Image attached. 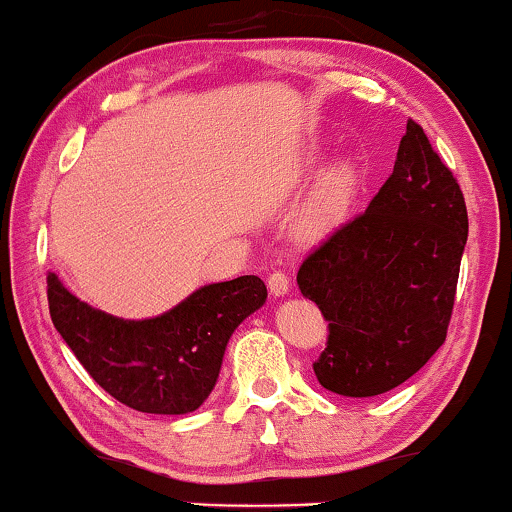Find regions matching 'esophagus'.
Returning <instances> with one entry per match:
<instances>
[{"instance_id": "34e87169", "label": "esophagus", "mask_w": 512, "mask_h": 512, "mask_svg": "<svg viewBox=\"0 0 512 512\" xmlns=\"http://www.w3.org/2000/svg\"><path fill=\"white\" fill-rule=\"evenodd\" d=\"M268 289L275 298L286 296V293H289V289H291L289 277H286L284 272H272V275L268 277Z\"/></svg>"}]
</instances>
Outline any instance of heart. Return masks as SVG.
I'll use <instances>...</instances> for the list:
<instances>
[{"label": "heart", "mask_w": 512, "mask_h": 512, "mask_svg": "<svg viewBox=\"0 0 512 512\" xmlns=\"http://www.w3.org/2000/svg\"><path fill=\"white\" fill-rule=\"evenodd\" d=\"M321 160H324V146L317 142L307 144L291 170L293 184L310 179L319 170ZM361 184L363 170L359 160L352 156L338 158L326 170H321L310 193L305 195V200L300 202L296 214H293L291 228L296 240L314 244L331 235L345 221L356 195L361 191Z\"/></svg>", "instance_id": "1"}]
</instances>
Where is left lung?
<instances>
[{
  "instance_id": "1",
  "label": "left lung",
  "mask_w": 512,
  "mask_h": 512,
  "mask_svg": "<svg viewBox=\"0 0 512 512\" xmlns=\"http://www.w3.org/2000/svg\"><path fill=\"white\" fill-rule=\"evenodd\" d=\"M468 237L461 188L408 121L368 209L305 258L298 286L328 321L314 361L333 394L370 398L417 373L445 342Z\"/></svg>"
}]
</instances>
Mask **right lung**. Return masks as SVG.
Here are the masks:
<instances>
[{
  "mask_svg": "<svg viewBox=\"0 0 512 512\" xmlns=\"http://www.w3.org/2000/svg\"><path fill=\"white\" fill-rule=\"evenodd\" d=\"M53 326L100 387L149 415L198 410L219 380L230 335L261 310L268 289L256 275L205 284L151 319L95 310L48 272Z\"/></svg>",
  "mask_w": 512,
  "mask_h": 512,
  "instance_id": "1",
  "label": "right lung"
}]
</instances>
